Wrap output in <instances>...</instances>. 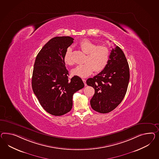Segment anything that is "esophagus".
Wrapping results in <instances>:
<instances>
[{
    "label": "esophagus",
    "mask_w": 159,
    "mask_h": 159,
    "mask_svg": "<svg viewBox=\"0 0 159 159\" xmlns=\"http://www.w3.org/2000/svg\"><path fill=\"white\" fill-rule=\"evenodd\" d=\"M83 82H84V85H85V86H87L86 80H85V79H83Z\"/></svg>",
    "instance_id": "1"
}]
</instances>
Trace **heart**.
Listing matches in <instances>:
<instances>
[{"label":"heart","instance_id":"1","mask_svg":"<svg viewBox=\"0 0 159 159\" xmlns=\"http://www.w3.org/2000/svg\"><path fill=\"white\" fill-rule=\"evenodd\" d=\"M82 51L87 54L86 64L78 65L71 70V73L79 77H86L91 75L95 70L99 73L103 70L107 66L110 58V50L105 45L97 46L95 43L88 39H84L79 43ZM65 64L72 65V48L68 47L63 57Z\"/></svg>","mask_w":159,"mask_h":159}]
</instances>
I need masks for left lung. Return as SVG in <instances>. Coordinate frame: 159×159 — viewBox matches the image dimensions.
<instances>
[{"mask_svg": "<svg viewBox=\"0 0 159 159\" xmlns=\"http://www.w3.org/2000/svg\"><path fill=\"white\" fill-rule=\"evenodd\" d=\"M129 80L127 60L120 47L115 46L112 48L105 69L86 81L87 84L95 90L94 95L90 100L91 107L101 113L112 111L124 98Z\"/></svg>", "mask_w": 159, "mask_h": 159, "instance_id": "8db88e82", "label": "left lung"}]
</instances>
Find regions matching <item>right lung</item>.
Returning a JSON list of instances; mask_svg holds the SVG:
<instances>
[{"instance_id": "1", "label": "right lung", "mask_w": 159, "mask_h": 159, "mask_svg": "<svg viewBox=\"0 0 159 159\" xmlns=\"http://www.w3.org/2000/svg\"><path fill=\"white\" fill-rule=\"evenodd\" d=\"M69 36L50 39L36 56L32 77L34 94L43 109L54 116H62L72 108L73 95L84 86L82 79L69 73L63 57L73 43Z\"/></svg>"}]
</instances>
